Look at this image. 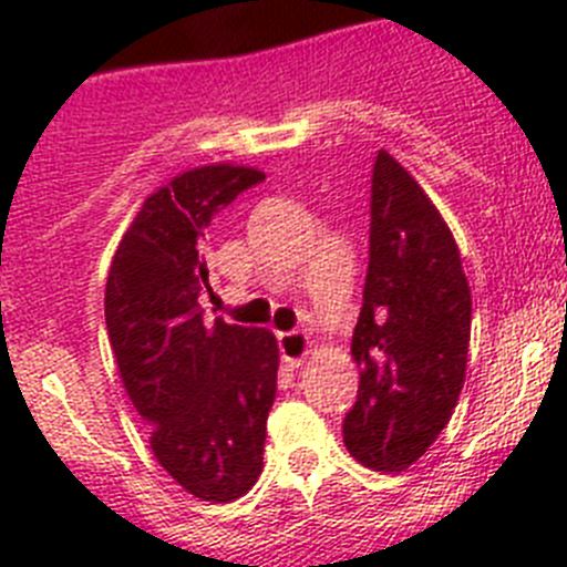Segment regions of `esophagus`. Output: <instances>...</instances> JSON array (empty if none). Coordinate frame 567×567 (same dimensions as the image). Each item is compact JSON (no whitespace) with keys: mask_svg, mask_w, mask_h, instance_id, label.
Here are the masks:
<instances>
[{"mask_svg":"<svg viewBox=\"0 0 567 567\" xmlns=\"http://www.w3.org/2000/svg\"><path fill=\"white\" fill-rule=\"evenodd\" d=\"M278 349L284 363L298 369V365H303V360L309 358V352H312V340L300 332H284L278 334Z\"/></svg>","mask_w":567,"mask_h":567,"instance_id":"obj_1","label":"esophagus"}]
</instances>
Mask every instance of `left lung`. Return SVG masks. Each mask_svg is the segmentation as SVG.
Segmentation results:
<instances>
[{"label":"left lung","instance_id":"8db88e82","mask_svg":"<svg viewBox=\"0 0 567 567\" xmlns=\"http://www.w3.org/2000/svg\"><path fill=\"white\" fill-rule=\"evenodd\" d=\"M471 289L457 240L409 169L380 150L363 309L352 334L358 403L343 443L374 471H405L452 420L465 383Z\"/></svg>","mask_w":567,"mask_h":567}]
</instances>
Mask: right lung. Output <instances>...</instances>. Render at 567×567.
Instances as JSON below:
<instances>
[{
	"mask_svg": "<svg viewBox=\"0 0 567 567\" xmlns=\"http://www.w3.org/2000/svg\"><path fill=\"white\" fill-rule=\"evenodd\" d=\"M267 175L207 164L155 189L124 233L104 289V320L124 392L150 425V449L175 483L233 503L264 468L278 383L269 329L204 320V240L213 218Z\"/></svg>",
	"mask_w": 567,
	"mask_h": 567,
	"instance_id": "right-lung-1",
	"label": "right lung"
}]
</instances>
